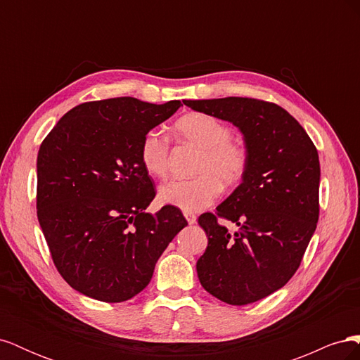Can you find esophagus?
<instances>
[{
	"instance_id": "obj_1",
	"label": "esophagus",
	"mask_w": 360,
	"mask_h": 360,
	"mask_svg": "<svg viewBox=\"0 0 360 360\" xmlns=\"http://www.w3.org/2000/svg\"><path fill=\"white\" fill-rule=\"evenodd\" d=\"M184 217H186L189 225H193L195 222H197V214H193V213H184Z\"/></svg>"
}]
</instances>
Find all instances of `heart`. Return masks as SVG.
Here are the masks:
<instances>
[{
	"label": "heart",
	"mask_w": 360,
	"mask_h": 360,
	"mask_svg": "<svg viewBox=\"0 0 360 360\" xmlns=\"http://www.w3.org/2000/svg\"><path fill=\"white\" fill-rule=\"evenodd\" d=\"M177 135L201 150L195 165L197 177L162 184V202L195 213L207 209L219 197L221 186L233 189L245 179L249 167L248 150L233 141V130L221 120L202 112L183 115L176 123ZM141 165L150 176L163 179L169 168V141L159 130H148L139 144Z\"/></svg>",
	"instance_id": "1"
}]
</instances>
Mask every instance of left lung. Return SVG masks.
Returning <instances> with one entry per match:
<instances>
[{
	"label": "left lung",
	"instance_id": "8db88e82",
	"mask_svg": "<svg viewBox=\"0 0 360 360\" xmlns=\"http://www.w3.org/2000/svg\"><path fill=\"white\" fill-rule=\"evenodd\" d=\"M193 111L240 129L249 167L243 181L216 213L198 224L209 237L197 261L201 285L230 304H248L284 287L299 269L317 228L319 151L284 108L250 97L183 101ZM239 226L231 235L219 224Z\"/></svg>",
	"mask_w": 360,
	"mask_h": 360
}]
</instances>
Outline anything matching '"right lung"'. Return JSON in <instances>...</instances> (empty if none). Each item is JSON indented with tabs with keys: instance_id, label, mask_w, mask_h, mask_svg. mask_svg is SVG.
<instances>
[{
	"instance_id": "right-lung-1",
	"label": "right lung",
	"mask_w": 360,
	"mask_h": 360,
	"mask_svg": "<svg viewBox=\"0 0 360 360\" xmlns=\"http://www.w3.org/2000/svg\"><path fill=\"white\" fill-rule=\"evenodd\" d=\"M180 105L135 97L85 102L64 114L43 139L37 219L60 275L85 296L108 303L132 299L188 225L174 205L146 213L156 191L139 160L146 132Z\"/></svg>"
}]
</instances>
